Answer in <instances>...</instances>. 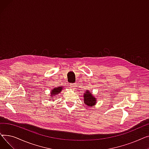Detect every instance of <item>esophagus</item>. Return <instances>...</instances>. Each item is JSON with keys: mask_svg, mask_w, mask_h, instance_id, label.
<instances>
[{"mask_svg": "<svg viewBox=\"0 0 149 149\" xmlns=\"http://www.w3.org/2000/svg\"><path fill=\"white\" fill-rule=\"evenodd\" d=\"M76 86H77V84L76 83H74V84H70V88L73 89H76Z\"/></svg>", "mask_w": 149, "mask_h": 149, "instance_id": "obj_1", "label": "esophagus"}]
</instances>
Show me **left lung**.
Masks as SVG:
<instances>
[{"instance_id": "1", "label": "left lung", "mask_w": 149, "mask_h": 149, "mask_svg": "<svg viewBox=\"0 0 149 149\" xmlns=\"http://www.w3.org/2000/svg\"><path fill=\"white\" fill-rule=\"evenodd\" d=\"M85 91L86 92L83 94L84 104L88 107H93V106H95L97 103V98L92 94L89 90Z\"/></svg>"}]
</instances>
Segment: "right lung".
I'll use <instances>...</instances> for the list:
<instances>
[{
    "mask_svg": "<svg viewBox=\"0 0 149 149\" xmlns=\"http://www.w3.org/2000/svg\"><path fill=\"white\" fill-rule=\"evenodd\" d=\"M63 89H64L63 86H61V87L55 88L53 89H52L51 91V97H52V98H51V99L50 100H52L53 97H54L58 96L59 93L61 92V91ZM52 101H54V100H52Z\"/></svg>",
    "mask_w": 149,
    "mask_h": 149,
    "instance_id": "1",
    "label": "right lung"
}]
</instances>
